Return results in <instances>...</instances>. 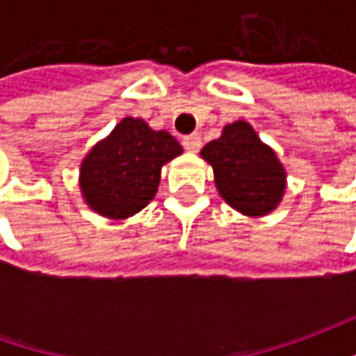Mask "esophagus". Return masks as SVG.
I'll return each mask as SVG.
<instances>
[{"label": "esophagus", "mask_w": 356, "mask_h": 356, "mask_svg": "<svg viewBox=\"0 0 356 356\" xmlns=\"http://www.w3.org/2000/svg\"><path fill=\"white\" fill-rule=\"evenodd\" d=\"M182 144H184V148L188 152H198L200 146H202V138H200L198 134H188L182 138Z\"/></svg>", "instance_id": "34e87169"}]
</instances>
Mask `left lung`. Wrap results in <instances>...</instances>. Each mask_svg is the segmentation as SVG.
I'll return each mask as SVG.
<instances>
[{
	"label": "left lung",
	"instance_id": "8db88e82",
	"mask_svg": "<svg viewBox=\"0 0 356 356\" xmlns=\"http://www.w3.org/2000/svg\"><path fill=\"white\" fill-rule=\"evenodd\" d=\"M200 154L212 164L216 188L234 210L266 216L277 208L285 192V168L250 122L236 120L224 127L222 136Z\"/></svg>",
	"mask_w": 356,
	"mask_h": 356
}]
</instances>
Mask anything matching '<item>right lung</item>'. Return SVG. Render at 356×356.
<instances>
[{"label": "right lung", "instance_id": "add662e5", "mask_svg": "<svg viewBox=\"0 0 356 356\" xmlns=\"http://www.w3.org/2000/svg\"><path fill=\"white\" fill-rule=\"evenodd\" d=\"M178 154L182 146L166 130H152L143 118H122L83 160L81 194L92 212L130 218L154 198L162 166Z\"/></svg>", "mask_w": 356, "mask_h": 356}]
</instances>
